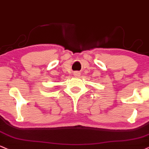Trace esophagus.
<instances>
[{"mask_svg": "<svg viewBox=\"0 0 149 149\" xmlns=\"http://www.w3.org/2000/svg\"><path fill=\"white\" fill-rule=\"evenodd\" d=\"M79 72H78V71H77V72H74V75H75V76H78V75H79Z\"/></svg>", "mask_w": 149, "mask_h": 149, "instance_id": "34e87169", "label": "esophagus"}]
</instances>
